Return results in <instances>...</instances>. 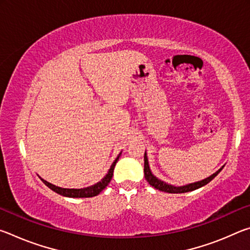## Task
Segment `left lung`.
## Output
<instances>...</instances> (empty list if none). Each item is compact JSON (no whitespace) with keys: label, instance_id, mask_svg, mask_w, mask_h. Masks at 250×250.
I'll list each match as a JSON object with an SVG mask.
<instances>
[{"label":"left lung","instance_id":"8db88e82","mask_svg":"<svg viewBox=\"0 0 250 250\" xmlns=\"http://www.w3.org/2000/svg\"><path fill=\"white\" fill-rule=\"evenodd\" d=\"M222 170H223V167L219 168V170L216 173H214L213 175H210L209 177H207V179L203 180V181L196 182V183L185 185V186H180V188H176V186H173V185H170L167 183H164L163 181H160L159 179H156V177L153 174H152L151 171H150V167H149V162H147L146 153H145V176H146V180L149 182V184L151 186H153L154 188L159 189V191H162V192H167V193L177 194V193H186V192L194 191V189L200 188H202V186H204L207 183H209V182L213 180L214 177L216 176Z\"/></svg>","mask_w":250,"mask_h":250}]
</instances>
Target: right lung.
<instances>
[{
  "label": "right lung",
  "mask_w": 250,
  "mask_h": 250,
  "mask_svg": "<svg viewBox=\"0 0 250 250\" xmlns=\"http://www.w3.org/2000/svg\"><path fill=\"white\" fill-rule=\"evenodd\" d=\"M120 154L118 155V158L115 160V162L112 163V166H111V167H110L108 174L105 175L104 179L99 182V183L89 186V188H79V189L62 188H58V186H55L53 184L48 183V182H46L43 179H42V181H43L50 189H53L54 192L61 194V195H62V196H67V197H92V196H96V195H98L101 191H104V189L105 188V186H107L110 183V181H111L112 175H113V170H115L116 164L118 162V160H119V158H120Z\"/></svg>",
  "instance_id": "1"
}]
</instances>
